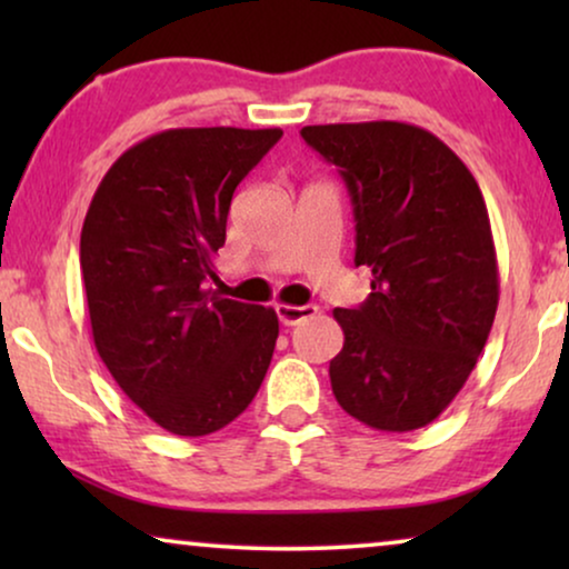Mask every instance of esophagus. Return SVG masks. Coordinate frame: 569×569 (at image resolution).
Here are the masks:
<instances>
[{
  "mask_svg": "<svg viewBox=\"0 0 569 569\" xmlns=\"http://www.w3.org/2000/svg\"><path fill=\"white\" fill-rule=\"evenodd\" d=\"M318 313L316 306H287V302H279L277 306V318L284 326H298L300 321H308Z\"/></svg>",
  "mask_w": 569,
  "mask_h": 569,
  "instance_id": "34e87169",
  "label": "esophagus"
}]
</instances>
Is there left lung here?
<instances>
[{"mask_svg":"<svg viewBox=\"0 0 569 569\" xmlns=\"http://www.w3.org/2000/svg\"><path fill=\"white\" fill-rule=\"evenodd\" d=\"M300 137L345 178L355 263L372 274L360 308L333 310L345 347L331 391L372 430H419L461 391L497 313L485 197L461 158L411 123H326Z\"/></svg>","mask_w":569,"mask_h":569,"instance_id":"obj_1","label":"left lung"}]
</instances>
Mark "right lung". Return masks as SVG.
<instances>
[{"mask_svg": "<svg viewBox=\"0 0 569 569\" xmlns=\"http://www.w3.org/2000/svg\"><path fill=\"white\" fill-rule=\"evenodd\" d=\"M282 129H168L100 181L80 238L92 339L162 430L201 438L253 401L279 337L271 308L212 290L232 193Z\"/></svg>", "mask_w": 569, "mask_h": 569, "instance_id": "1", "label": "right lung"}]
</instances>
